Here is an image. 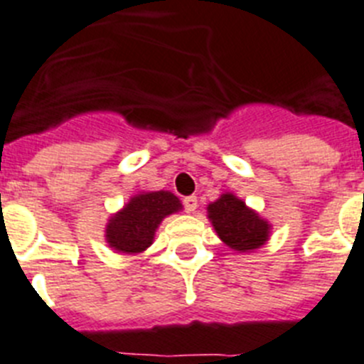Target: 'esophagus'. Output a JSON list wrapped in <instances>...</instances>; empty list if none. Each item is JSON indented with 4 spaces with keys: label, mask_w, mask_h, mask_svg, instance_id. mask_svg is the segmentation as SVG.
Listing matches in <instances>:
<instances>
[{
    "label": "esophagus",
    "mask_w": 364,
    "mask_h": 364,
    "mask_svg": "<svg viewBox=\"0 0 364 364\" xmlns=\"http://www.w3.org/2000/svg\"><path fill=\"white\" fill-rule=\"evenodd\" d=\"M184 208H186V211H188V213L196 211V208H198V200H196V196H186Z\"/></svg>",
    "instance_id": "esophagus-1"
}]
</instances>
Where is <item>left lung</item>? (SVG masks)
I'll use <instances>...</instances> for the list:
<instances>
[{
  "mask_svg": "<svg viewBox=\"0 0 364 364\" xmlns=\"http://www.w3.org/2000/svg\"><path fill=\"white\" fill-rule=\"evenodd\" d=\"M208 216L220 240L235 251L251 252L269 240L271 223L232 193H225L209 204Z\"/></svg>",
  "mask_w": 364,
  "mask_h": 364,
  "instance_id": "8db88e82",
  "label": "left lung"
}]
</instances>
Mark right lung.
<instances>
[{"label":"right lung","instance_id":"add662e5","mask_svg":"<svg viewBox=\"0 0 364 364\" xmlns=\"http://www.w3.org/2000/svg\"><path fill=\"white\" fill-rule=\"evenodd\" d=\"M182 204L169 191L141 193L108 220L106 242L124 255H136L149 247L155 231L166 216L180 211Z\"/></svg>","mask_w":364,"mask_h":364}]
</instances>
